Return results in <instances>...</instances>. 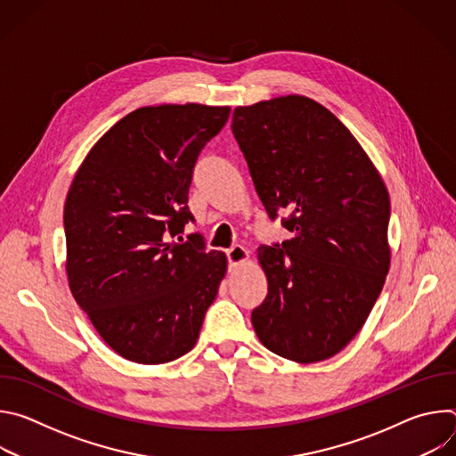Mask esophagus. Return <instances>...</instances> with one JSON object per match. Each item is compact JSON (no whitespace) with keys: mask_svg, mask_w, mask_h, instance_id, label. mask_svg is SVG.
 <instances>
[{"mask_svg":"<svg viewBox=\"0 0 456 456\" xmlns=\"http://www.w3.org/2000/svg\"><path fill=\"white\" fill-rule=\"evenodd\" d=\"M225 254H227V259H229V265L231 267H234V265H240V264H245L247 259H248V250L245 248V247H241V245H234V247H231L229 250H225Z\"/></svg>","mask_w":456,"mask_h":456,"instance_id":"esophagus-1","label":"esophagus"}]
</instances>
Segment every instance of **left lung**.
I'll return each mask as SVG.
<instances>
[{
  "instance_id": "left-lung-1",
  "label": "left lung",
  "mask_w": 456,
  "mask_h": 456,
  "mask_svg": "<svg viewBox=\"0 0 456 456\" xmlns=\"http://www.w3.org/2000/svg\"><path fill=\"white\" fill-rule=\"evenodd\" d=\"M232 134L271 220L294 236L262 245L267 281L252 327L296 362L339 354L362 329L389 271V194L377 167L324 106L287 95L238 106Z\"/></svg>"
}]
</instances>
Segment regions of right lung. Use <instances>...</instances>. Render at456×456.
Masks as SVG:
<instances>
[{
	"instance_id": "add662e5",
	"label": "right lung",
	"mask_w": 456,
	"mask_h": 456,
	"mask_svg": "<svg viewBox=\"0 0 456 456\" xmlns=\"http://www.w3.org/2000/svg\"><path fill=\"white\" fill-rule=\"evenodd\" d=\"M229 106L159 104L122 117L79 166L64 202L67 276L104 343L139 364L197 345L227 256L187 222L192 167Z\"/></svg>"
}]
</instances>
